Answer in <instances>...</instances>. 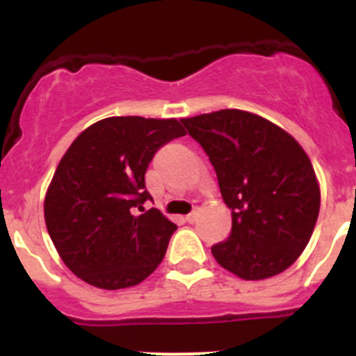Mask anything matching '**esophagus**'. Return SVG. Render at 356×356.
Segmentation results:
<instances>
[{
    "instance_id": "esophagus-1",
    "label": "esophagus",
    "mask_w": 356,
    "mask_h": 356,
    "mask_svg": "<svg viewBox=\"0 0 356 356\" xmlns=\"http://www.w3.org/2000/svg\"><path fill=\"white\" fill-rule=\"evenodd\" d=\"M198 217H200V210H198V208H195L191 213L186 215V220H188L189 224H193V222H196V218H198Z\"/></svg>"
}]
</instances>
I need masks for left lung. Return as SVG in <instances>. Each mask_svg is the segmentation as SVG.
I'll list each match as a JSON object with an SVG mask.
<instances>
[{
    "mask_svg": "<svg viewBox=\"0 0 356 356\" xmlns=\"http://www.w3.org/2000/svg\"><path fill=\"white\" fill-rule=\"evenodd\" d=\"M215 172L232 229L211 246L215 260L245 281L291 267L314 232L321 188L305 149L260 115L218 110L182 118Z\"/></svg>",
    "mask_w": 356,
    "mask_h": 356,
    "instance_id": "1",
    "label": "left lung"
}]
</instances>
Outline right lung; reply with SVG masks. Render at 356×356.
Listing matches in <instances>:
<instances>
[{
	"instance_id": "add662e5",
	"label": "right lung",
	"mask_w": 356,
	"mask_h": 356,
	"mask_svg": "<svg viewBox=\"0 0 356 356\" xmlns=\"http://www.w3.org/2000/svg\"><path fill=\"white\" fill-rule=\"evenodd\" d=\"M181 136L175 118L108 117L67 149L46 191L44 220L60 258L82 281L131 288L161 264L177 225L156 208L145 210L152 200L145 174L158 148Z\"/></svg>"
}]
</instances>
